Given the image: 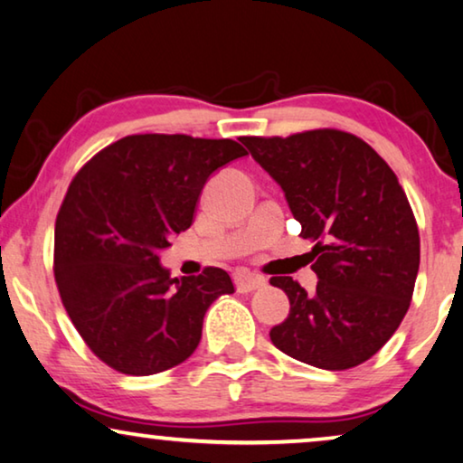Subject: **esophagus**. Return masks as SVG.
Wrapping results in <instances>:
<instances>
[{
	"mask_svg": "<svg viewBox=\"0 0 463 463\" xmlns=\"http://www.w3.org/2000/svg\"><path fill=\"white\" fill-rule=\"evenodd\" d=\"M233 281H236L238 292H252L265 286L263 276H257V273H250L248 269H238L233 273Z\"/></svg>",
	"mask_w": 463,
	"mask_h": 463,
	"instance_id": "obj_1",
	"label": "esophagus"
}]
</instances>
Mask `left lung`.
Instances as JSON below:
<instances>
[{"label":"left lung","mask_w":463,"mask_h":463,"mask_svg":"<svg viewBox=\"0 0 463 463\" xmlns=\"http://www.w3.org/2000/svg\"><path fill=\"white\" fill-rule=\"evenodd\" d=\"M242 142L315 244V292L271 278L290 300L271 343L321 370L364 364L397 332L420 269L418 223L397 175L370 144L338 129Z\"/></svg>","instance_id":"left-lung-1"}]
</instances>
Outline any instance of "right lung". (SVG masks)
I'll list each match as a JSON object with an SVG mask.
<instances>
[{
  "mask_svg": "<svg viewBox=\"0 0 463 463\" xmlns=\"http://www.w3.org/2000/svg\"><path fill=\"white\" fill-rule=\"evenodd\" d=\"M233 139L144 133L99 150L69 185L53 232V278L72 326L120 373L152 376L196 351L227 271L171 278L158 252L192 225L213 173L246 156Z\"/></svg>",
  "mask_w": 463,
  "mask_h": 463,
  "instance_id": "add662e5",
  "label": "right lung"
}]
</instances>
